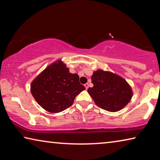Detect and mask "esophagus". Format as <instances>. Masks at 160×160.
Returning a JSON list of instances; mask_svg holds the SVG:
<instances>
[{
    "mask_svg": "<svg viewBox=\"0 0 160 160\" xmlns=\"http://www.w3.org/2000/svg\"><path fill=\"white\" fill-rule=\"evenodd\" d=\"M85 89H86V90H88V88H89V84H88V83H86V84H85Z\"/></svg>",
    "mask_w": 160,
    "mask_h": 160,
    "instance_id": "1",
    "label": "esophagus"
}]
</instances>
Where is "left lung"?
I'll use <instances>...</instances> for the list:
<instances>
[{
	"instance_id": "left-lung-1",
	"label": "left lung",
	"mask_w": 160,
	"mask_h": 160,
	"mask_svg": "<svg viewBox=\"0 0 160 160\" xmlns=\"http://www.w3.org/2000/svg\"><path fill=\"white\" fill-rule=\"evenodd\" d=\"M92 88L88 92L97 106L111 112H118L125 107L132 97L128 82L116 73L98 69L91 77Z\"/></svg>"
}]
</instances>
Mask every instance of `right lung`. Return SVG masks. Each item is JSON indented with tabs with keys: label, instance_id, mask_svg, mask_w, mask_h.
<instances>
[{
	"label": "right lung",
	"instance_id": "add662e5",
	"mask_svg": "<svg viewBox=\"0 0 160 160\" xmlns=\"http://www.w3.org/2000/svg\"><path fill=\"white\" fill-rule=\"evenodd\" d=\"M79 76L70 72L61 59L48 66L32 80L30 91L36 102L50 113L63 112L73 104L78 94L85 90Z\"/></svg>",
	"mask_w": 160,
	"mask_h": 160
}]
</instances>
